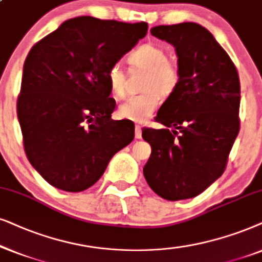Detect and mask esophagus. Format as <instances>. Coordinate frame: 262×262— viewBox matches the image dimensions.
I'll return each instance as SVG.
<instances>
[{"label": "esophagus", "instance_id": "34e87169", "mask_svg": "<svg viewBox=\"0 0 262 262\" xmlns=\"http://www.w3.org/2000/svg\"><path fill=\"white\" fill-rule=\"evenodd\" d=\"M142 132H141V127L139 124L135 125V138L137 139H141Z\"/></svg>", "mask_w": 262, "mask_h": 262}]
</instances>
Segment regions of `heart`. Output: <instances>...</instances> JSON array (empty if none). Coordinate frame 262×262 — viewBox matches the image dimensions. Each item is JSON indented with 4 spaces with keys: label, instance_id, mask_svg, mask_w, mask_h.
I'll use <instances>...</instances> for the list:
<instances>
[{
    "label": "heart",
    "instance_id": "b5f03b06",
    "mask_svg": "<svg viewBox=\"0 0 262 262\" xmlns=\"http://www.w3.org/2000/svg\"><path fill=\"white\" fill-rule=\"evenodd\" d=\"M127 61L132 68L147 71L141 95L128 98L118 109L122 118L144 122L155 113L160 102L159 92L164 96L176 90L180 82V69L175 62L167 60L166 52L159 45L145 43L129 52ZM106 80L114 96L125 95V73L120 63H113L106 72Z\"/></svg>",
    "mask_w": 262,
    "mask_h": 262
}]
</instances>
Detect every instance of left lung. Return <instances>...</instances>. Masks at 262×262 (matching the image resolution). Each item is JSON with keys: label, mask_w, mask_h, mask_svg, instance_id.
<instances>
[{"label": "left lung", "mask_w": 262, "mask_h": 262, "mask_svg": "<svg viewBox=\"0 0 262 262\" xmlns=\"http://www.w3.org/2000/svg\"><path fill=\"white\" fill-rule=\"evenodd\" d=\"M151 33L175 47L180 82L157 114L165 128H142L152 148L144 176L160 198L184 200L224 172L239 132V78L226 51L199 24L160 25Z\"/></svg>", "instance_id": "left-lung-1"}]
</instances>
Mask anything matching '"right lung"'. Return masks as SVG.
Listing matches in <instances>:
<instances>
[{"instance_id": "obj_1", "label": "right lung", "mask_w": 262, "mask_h": 262, "mask_svg": "<svg viewBox=\"0 0 262 262\" xmlns=\"http://www.w3.org/2000/svg\"><path fill=\"white\" fill-rule=\"evenodd\" d=\"M146 23L78 16L31 49L16 111L31 165L58 189L93 186L134 139V123L115 121L106 72L147 33Z\"/></svg>"}]
</instances>
